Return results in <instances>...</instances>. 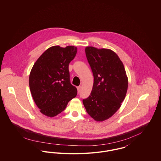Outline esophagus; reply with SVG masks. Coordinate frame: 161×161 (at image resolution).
I'll return each mask as SVG.
<instances>
[{"instance_id": "34e87169", "label": "esophagus", "mask_w": 161, "mask_h": 161, "mask_svg": "<svg viewBox=\"0 0 161 161\" xmlns=\"http://www.w3.org/2000/svg\"><path fill=\"white\" fill-rule=\"evenodd\" d=\"M81 86H78V87H77V91H78V93H79L80 91H81Z\"/></svg>"}]
</instances>
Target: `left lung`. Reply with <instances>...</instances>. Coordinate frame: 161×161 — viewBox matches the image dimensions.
Masks as SVG:
<instances>
[{
  "label": "left lung",
  "mask_w": 161,
  "mask_h": 161,
  "mask_svg": "<svg viewBox=\"0 0 161 161\" xmlns=\"http://www.w3.org/2000/svg\"><path fill=\"white\" fill-rule=\"evenodd\" d=\"M85 52L94 81L91 95L83 103L93 119L103 121L121 107L127 91L128 78L123 62L113 51L87 46Z\"/></svg>",
  "instance_id": "left-lung-1"
}]
</instances>
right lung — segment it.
<instances>
[{"label": "right lung", "mask_w": 161, "mask_h": 161, "mask_svg": "<svg viewBox=\"0 0 161 161\" xmlns=\"http://www.w3.org/2000/svg\"><path fill=\"white\" fill-rule=\"evenodd\" d=\"M77 51L75 46H52L42 54L31 69V95L43 115L54 117L60 114L76 97L77 88L70 82L69 64Z\"/></svg>", "instance_id": "1"}]
</instances>
